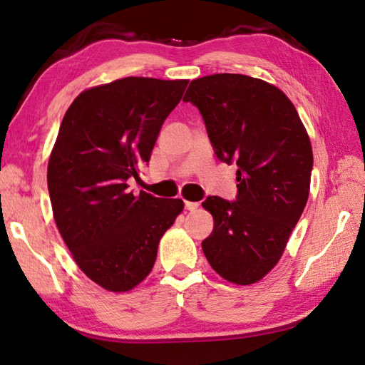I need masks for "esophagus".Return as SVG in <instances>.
<instances>
[{"instance_id":"34e87169","label":"esophagus","mask_w":365,"mask_h":365,"mask_svg":"<svg viewBox=\"0 0 365 365\" xmlns=\"http://www.w3.org/2000/svg\"><path fill=\"white\" fill-rule=\"evenodd\" d=\"M197 207H199V202H190V200H185V208H187V210L195 212L197 210Z\"/></svg>"}]
</instances>
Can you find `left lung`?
<instances>
[{"mask_svg": "<svg viewBox=\"0 0 365 365\" xmlns=\"http://www.w3.org/2000/svg\"><path fill=\"white\" fill-rule=\"evenodd\" d=\"M183 102L202 115L220 161L237 163V197L208 196L213 232L202 242L212 268L250 285L274 268L304 210L312 145L297 108L281 89L240 73L191 81Z\"/></svg>", "mask_w": 365, "mask_h": 365, "instance_id": "1", "label": "left lung"}]
</instances>
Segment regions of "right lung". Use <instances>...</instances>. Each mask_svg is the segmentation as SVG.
I'll use <instances>...</instances> for the list:
<instances>
[{
  "mask_svg": "<svg viewBox=\"0 0 365 365\" xmlns=\"http://www.w3.org/2000/svg\"><path fill=\"white\" fill-rule=\"evenodd\" d=\"M188 80L128 76L81 92L61 122L50 155L48 192L76 265L111 292L133 289L153 268L158 243L182 199L128 191L150 160L163 122Z\"/></svg>",
  "mask_w": 365,
  "mask_h": 365,
  "instance_id": "obj_1",
  "label": "right lung"
}]
</instances>
